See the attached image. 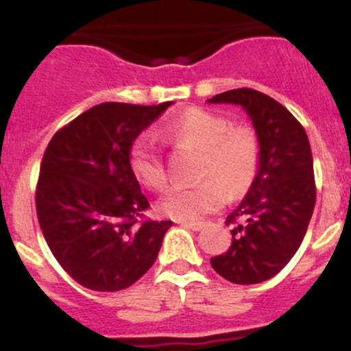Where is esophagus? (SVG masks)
<instances>
[{"label": "esophagus", "mask_w": 351, "mask_h": 351, "mask_svg": "<svg viewBox=\"0 0 351 351\" xmlns=\"http://www.w3.org/2000/svg\"><path fill=\"white\" fill-rule=\"evenodd\" d=\"M181 226H184V228L191 229V231H202L203 229V223L202 222H179Z\"/></svg>", "instance_id": "esophagus-1"}]
</instances>
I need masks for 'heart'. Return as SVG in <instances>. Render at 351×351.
<instances>
[{
  "label": "heart",
  "mask_w": 351,
  "mask_h": 351,
  "mask_svg": "<svg viewBox=\"0 0 351 351\" xmlns=\"http://www.w3.org/2000/svg\"><path fill=\"white\" fill-rule=\"evenodd\" d=\"M169 141L191 146L202 153L199 181L195 186L173 188L158 203L163 215L181 222H193L219 210L228 193L238 198L255 181L260 165V141L255 131L245 125L231 128L226 117L203 108H191L170 120L163 129ZM132 173L149 189L167 186V170L155 139L139 136L129 152Z\"/></svg>",
  "instance_id": "1"
}]
</instances>
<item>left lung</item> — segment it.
<instances>
[{
  "label": "left lung",
  "instance_id": "left-lung-1",
  "mask_svg": "<svg viewBox=\"0 0 351 351\" xmlns=\"http://www.w3.org/2000/svg\"><path fill=\"white\" fill-rule=\"evenodd\" d=\"M206 101L241 106L260 141L255 181L226 220L234 223L231 246L210 263L234 285H258L281 272L305 238L315 206L312 149L302 123L263 93L231 89Z\"/></svg>",
  "mask_w": 351,
  "mask_h": 351
}]
</instances>
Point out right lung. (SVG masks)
<instances>
[{"mask_svg": "<svg viewBox=\"0 0 351 351\" xmlns=\"http://www.w3.org/2000/svg\"><path fill=\"white\" fill-rule=\"evenodd\" d=\"M170 105L101 103L60 129L46 148L36 193L39 226L60 265L84 288H129L158 256L172 222H138L149 203L129 152Z\"/></svg>", "mask_w": 351, "mask_h": 351, "instance_id": "1", "label": "right lung"}]
</instances>
